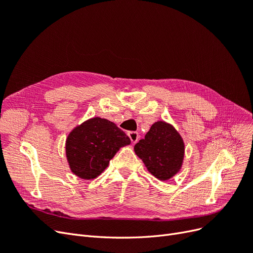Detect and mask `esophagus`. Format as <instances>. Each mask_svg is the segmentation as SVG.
<instances>
[{
	"label": "esophagus",
	"instance_id": "obj_1",
	"mask_svg": "<svg viewBox=\"0 0 253 253\" xmlns=\"http://www.w3.org/2000/svg\"><path fill=\"white\" fill-rule=\"evenodd\" d=\"M127 135H128L129 139H131V141L133 143H136L137 141H138V139H139V134L137 133V132H128Z\"/></svg>",
	"mask_w": 253,
	"mask_h": 253
}]
</instances>
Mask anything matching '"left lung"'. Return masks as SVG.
<instances>
[{"label": "left lung", "mask_w": 253, "mask_h": 253, "mask_svg": "<svg viewBox=\"0 0 253 253\" xmlns=\"http://www.w3.org/2000/svg\"><path fill=\"white\" fill-rule=\"evenodd\" d=\"M134 151L148 171L165 181L180 171L185 157V142L172 125L159 120L152 125L144 138L135 144Z\"/></svg>", "instance_id": "left-lung-1"}]
</instances>
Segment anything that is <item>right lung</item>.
I'll use <instances>...</instances> for the list:
<instances>
[{
	"instance_id": "add662e5",
	"label": "right lung",
	"mask_w": 253,
	"mask_h": 253,
	"mask_svg": "<svg viewBox=\"0 0 253 253\" xmlns=\"http://www.w3.org/2000/svg\"><path fill=\"white\" fill-rule=\"evenodd\" d=\"M131 143L126 133L114 122L93 117L74 127L65 141L70 169L81 179L98 177L120 148Z\"/></svg>"
}]
</instances>
